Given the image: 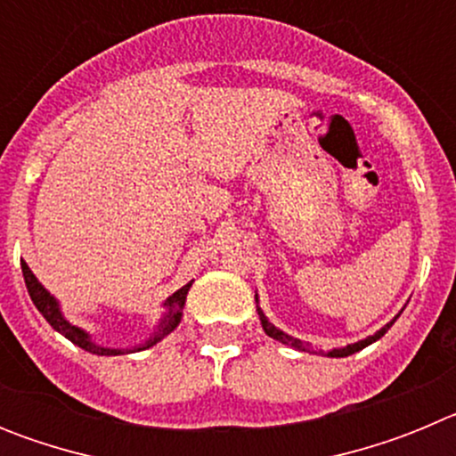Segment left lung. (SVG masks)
Listing matches in <instances>:
<instances>
[{
    "label": "left lung",
    "instance_id": "8db88e82",
    "mask_svg": "<svg viewBox=\"0 0 456 456\" xmlns=\"http://www.w3.org/2000/svg\"><path fill=\"white\" fill-rule=\"evenodd\" d=\"M256 310H257V317H260V324H263L265 333H267L269 338H273V340H278V342H283V345H288V347H292V349H299V352H313V354H315V349L310 347L308 342L299 340V338L288 336V333L281 331L278 326H273L272 322L267 320V315H265L263 308H260V299H257V294H256ZM397 317H400V315H397ZM397 317H395V320H397ZM395 320L388 322V324H386L384 329H379V331L374 333V336H368V338H365V340H358V342H354V345H347V347L331 349V352H326V356H331V358H345V356H352V354L361 352V349H365V347H368V345H372V342H377L379 338L384 336V333L388 331L390 326L395 324Z\"/></svg>",
    "mask_w": 456,
    "mask_h": 456
}]
</instances>
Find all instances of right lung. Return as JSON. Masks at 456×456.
<instances>
[{"label": "right lung", "instance_id": "1", "mask_svg": "<svg viewBox=\"0 0 456 456\" xmlns=\"http://www.w3.org/2000/svg\"><path fill=\"white\" fill-rule=\"evenodd\" d=\"M20 265H22L24 285H27V289H29L31 301H34L36 308L40 310V315L45 317V320L50 322L52 329L61 333L63 338H68L72 345L82 347L84 352L98 354V356H120V354L143 352V349H151L152 345H157L159 340H164L168 333L178 329L180 320H183V308H184V301H187V292L193 283V281H189L187 285H183L178 292H173L171 297L164 301L162 320L157 322L155 331H152L146 340L141 342V345H134V347H130V349H114V347H104V345H98V342L91 338V333L84 331V329H79V326L70 324V322L66 320V315H63L59 299H56L54 294H50L45 288H43V285L38 283V278L34 276V272L29 269V265L24 263V260H20Z\"/></svg>", "mask_w": 456, "mask_h": 456}]
</instances>
